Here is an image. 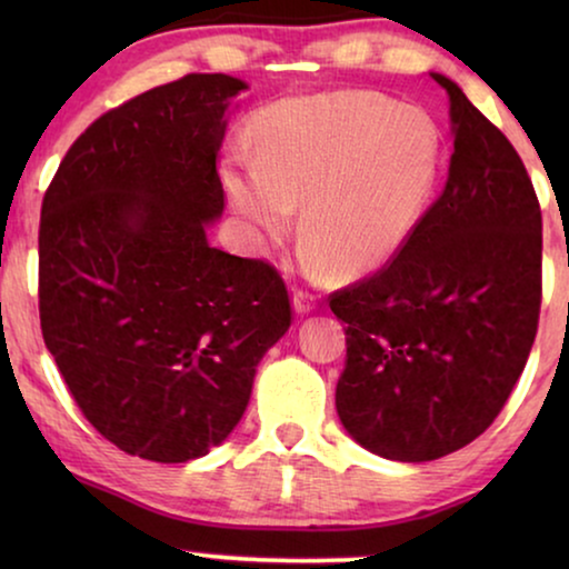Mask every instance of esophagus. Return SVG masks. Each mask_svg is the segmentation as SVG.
<instances>
[{
    "label": "esophagus",
    "mask_w": 569,
    "mask_h": 569,
    "mask_svg": "<svg viewBox=\"0 0 569 569\" xmlns=\"http://www.w3.org/2000/svg\"><path fill=\"white\" fill-rule=\"evenodd\" d=\"M292 308H295V313H300V316L310 313V310H316V295L306 292V290H295Z\"/></svg>",
    "instance_id": "1"
}]
</instances>
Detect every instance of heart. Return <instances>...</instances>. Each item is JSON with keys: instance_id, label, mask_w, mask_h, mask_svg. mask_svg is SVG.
I'll return each mask as SVG.
<instances>
[{"instance_id": "b5f03b06", "label": "heart", "mask_w": 569, "mask_h": 569, "mask_svg": "<svg viewBox=\"0 0 569 569\" xmlns=\"http://www.w3.org/2000/svg\"><path fill=\"white\" fill-rule=\"evenodd\" d=\"M440 139L417 108L372 92H323L271 106L256 154H232L224 191L256 240H279L300 204V269L365 277L401 251L438 178Z\"/></svg>"}]
</instances>
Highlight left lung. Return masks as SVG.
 I'll return each instance as SVG.
<instances>
[{
	"instance_id": "obj_1",
	"label": "left lung",
	"mask_w": 569,
	"mask_h": 569,
	"mask_svg": "<svg viewBox=\"0 0 569 569\" xmlns=\"http://www.w3.org/2000/svg\"><path fill=\"white\" fill-rule=\"evenodd\" d=\"M453 154L438 201L378 274L331 295L347 323L337 411L391 461L477 440L518 383L541 310V207L523 160L453 80Z\"/></svg>"
}]
</instances>
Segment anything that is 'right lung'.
Wrapping results in <instances>:
<instances>
[{"mask_svg": "<svg viewBox=\"0 0 569 569\" xmlns=\"http://www.w3.org/2000/svg\"><path fill=\"white\" fill-rule=\"evenodd\" d=\"M248 84L186 74L77 137L43 197L41 331L84 419L123 453L207 456L290 329L279 271L209 246L228 108Z\"/></svg>", "mask_w": 569, "mask_h": 569, "instance_id": "obj_1", "label": "right lung"}]
</instances>
